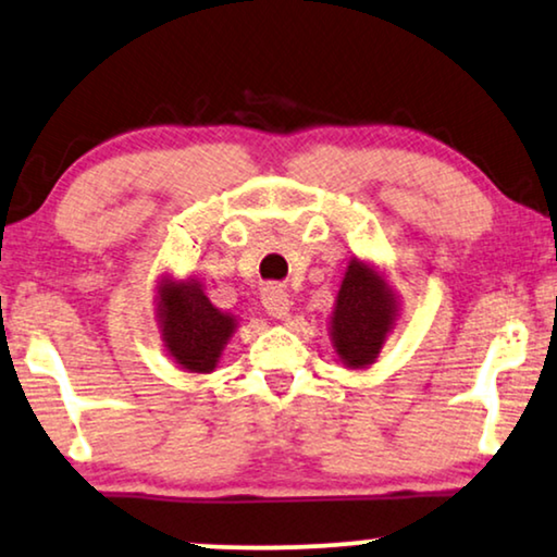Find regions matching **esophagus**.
Here are the masks:
<instances>
[{
	"instance_id": "obj_1",
	"label": "esophagus",
	"mask_w": 557,
	"mask_h": 557,
	"mask_svg": "<svg viewBox=\"0 0 557 557\" xmlns=\"http://www.w3.org/2000/svg\"><path fill=\"white\" fill-rule=\"evenodd\" d=\"M263 307L271 317L288 319V314H292V296L286 294L284 286H269L263 292Z\"/></svg>"
}]
</instances>
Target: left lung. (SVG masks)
<instances>
[{
	"label": "left lung",
	"mask_w": 557,
	"mask_h": 557,
	"mask_svg": "<svg viewBox=\"0 0 557 557\" xmlns=\"http://www.w3.org/2000/svg\"><path fill=\"white\" fill-rule=\"evenodd\" d=\"M400 317V296L383 265L349 258L330 314V337L339 362L364 370L380 357Z\"/></svg>",
	"instance_id": "obj_1"
}]
</instances>
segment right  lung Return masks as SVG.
Instances as JSON below:
<instances>
[{
    "label": "right lung",
    "mask_w": 557,
    "mask_h": 557,
    "mask_svg": "<svg viewBox=\"0 0 557 557\" xmlns=\"http://www.w3.org/2000/svg\"><path fill=\"white\" fill-rule=\"evenodd\" d=\"M157 324L164 352L185 372L208 375L218 368L227 342L238 330V317L218 309L200 281L162 273L157 281Z\"/></svg>",
    "instance_id": "add662e5"
}]
</instances>
